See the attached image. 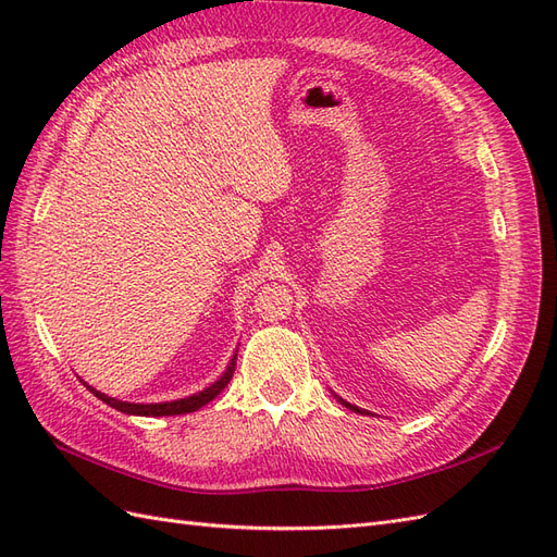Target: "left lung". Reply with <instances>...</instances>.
<instances>
[{
	"instance_id": "left-lung-1",
	"label": "left lung",
	"mask_w": 557,
	"mask_h": 557,
	"mask_svg": "<svg viewBox=\"0 0 557 557\" xmlns=\"http://www.w3.org/2000/svg\"><path fill=\"white\" fill-rule=\"evenodd\" d=\"M336 399H339V401H342V404H344V407H346V409H350V411H356V413H367V411H362V409H358V407H352V404H348V401H344V399H342V397H336Z\"/></svg>"
}]
</instances>
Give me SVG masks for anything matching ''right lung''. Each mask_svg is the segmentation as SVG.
Wrapping results in <instances>:
<instances>
[{"label":"right lung","instance_id":"1","mask_svg":"<svg viewBox=\"0 0 557 557\" xmlns=\"http://www.w3.org/2000/svg\"><path fill=\"white\" fill-rule=\"evenodd\" d=\"M234 367H237V352H234V356H232V360H230L227 369L223 372V376L218 379L215 383H211L209 387H205V391H201V393H195V395L183 397V399H174V401H160V404L121 401V399H115V397H109L104 393L95 391V387L88 385V383H83V385H88V391L95 393L104 404H109V407L123 411V413H129V416H178V413H193V411L201 409V407H205V404H209L211 399H215L218 395H221L223 387L230 383V379L234 374Z\"/></svg>","mask_w":557,"mask_h":557}]
</instances>
